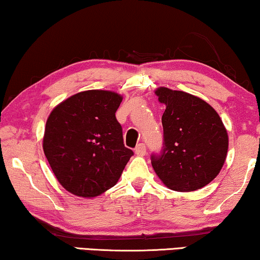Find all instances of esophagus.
Returning a JSON list of instances; mask_svg holds the SVG:
<instances>
[{
    "label": "esophagus",
    "mask_w": 260,
    "mask_h": 260,
    "mask_svg": "<svg viewBox=\"0 0 260 260\" xmlns=\"http://www.w3.org/2000/svg\"><path fill=\"white\" fill-rule=\"evenodd\" d=\"M135 152H136V155L138 156H144L145 152H147V148H145V144L143 143H140L135 149Z\"/></svg>",
    "instance_id": "obj_1"
}]
</instances>
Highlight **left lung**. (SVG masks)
<instances>
[{"instance_id": "8db88e82", "label": "left lung", "mask_w": 260, "mask_h": 260, "mask_svg": "<svg viewBox=\"0 0 260 260\" xmlns=\"http://www.w3.org/2000/svg\"><path fill=\"white\" fill-rule=\"evenodd\" d=\"M163 149L151 155L159 180L172 190L193 191L216 177L225 163L229 136L218 112L201 98L183 91L158 87Z\"/></svg>"}]
</instances>
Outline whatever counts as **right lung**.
Segmentation results:
<instances>
[{"label": "right lung", "mask_w": 260, "mask_h": 260, "mask_svg": "<svg viewBox=\"0 0 260 260\" xmlns=\"http://www.w3.org/2000/svg\"><path fill=\"white\" fill-rule=\"evenodd\" d=\"M122 95L88 90L56 105L45 127L44 152L59 183L81 198L115 186L134 152L124 147L116 111Z\"/></svg>", "instance_id": "add662e5"}]
</instances>
